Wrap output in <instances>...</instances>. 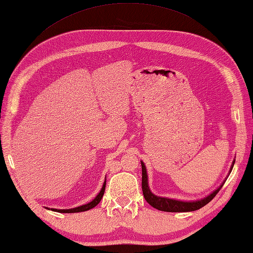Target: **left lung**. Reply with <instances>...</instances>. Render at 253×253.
Returning a JSON list of instances; mask_svg holds the SVG:
<instances>
[{
  "label": "left lung",
  "mask_w": 253,
  "mask_h": 253,
  "mask_svg": "<svg viewBox=\"0 0 253 253\" xmlns=\"http://www.w3.org/2000/svg\"><path fill=\"white\" fill-rule=\"evenodd\" d=\"M233 162V166H234ZM141 166H142V192L145 201L148 202L152 207H154L161 211H167V212H187V211H195L201 209L202 207L206 206V205L212 201L216 194L219 193L223 184L219 187L218 190H215L213 193H211L209 196L205 197L204 199L197 202H180L175 201V199H170L165 197H158L155 196L153 193L150 191V187L148 184V174H146V169L144 164L141 162ZM232 166V169H233Z\"/></svg>",
  "instance_id": "1"
}]
</instances>
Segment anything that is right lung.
<instances>
[{
    "instance_id": "1",
    "label": "right lung",
    "mask_w": 253,
    "mask_h": 253,
    "mask_svg": "<svg viewBox=\"0 0 253 253\" xmlns=\"http://www.w3.org/2000/svg\"><path fill=\"white\" fill-rule=\"evenodd\" d=\"M104 190H105V181H104L101 191H100V193L96 196L95 199H92V202L88 203L86 205H83V206L73 208V209H52V210L57 211V212H61V213H74V212H82V211H87L93 207H96L97 205L100 203V201H101V198L104 194Z\"/></svg>"
}]
</instances>
